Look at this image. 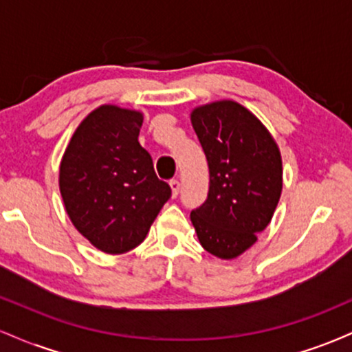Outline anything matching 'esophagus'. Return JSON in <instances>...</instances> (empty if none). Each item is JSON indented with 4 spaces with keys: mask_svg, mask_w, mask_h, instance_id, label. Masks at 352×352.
Masks as SVG:
<instances>
[{
    "mask_svg": "<svg viewBox=\"0 0 352 352\" xmlns=\"http://www.w3.org/2000/svg\"><path fill=\"white\" fill-rule=\"evenodd\" d=\"M170 188H172V197L175 199L180 192V182L179 180H170Z\"/></svg>",
    "mask_w": 352,
    "mask_h": 352,
    "instance_id": "esophagus-1",
    "label": "esophagus"
}]
</instances>
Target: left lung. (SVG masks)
Wrapping results in <instances>:
<instances>
[{"mask_svg":"<svg viewBox=\"0 0 352 352\" xmlns=\"http://www.w3.org/2000/svg\"><path fill=\"white\" fill-rule=\"evenodd\" d=\"M210 170L205 204L190 213L200 245L233 260L256 243L272 221L283 190L276 140L252 111L223 99L190 114Z\"/></svg>","mask_w":352,"mask_h":352,"instance_id":"obj_1","label":"left lung"}]
</instances>
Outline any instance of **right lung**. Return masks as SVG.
Listing matches in <instances>:
<instances>
[{"mask_svg": "<svg viewBox=\"0 0 352 352\" xmlns=\"http://www.w3.org/2000/svg\"><path fill=\"white\" fill-rule=\"evenodd\" d=\"M144 114L102 104L72 134L59 165V190L74 228L109 254L131 252L147 236L170 187L159 180L139 144Z\"/></svg>", "mask_w": 352, "mask_h": 352, "instance_id": "obj_1", "label": "right lung"}]
</instances>
